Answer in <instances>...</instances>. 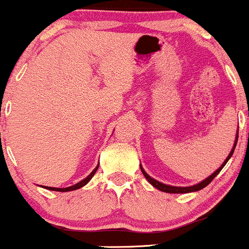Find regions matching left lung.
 I'll return each instance as SVG.
<instances>
[{
    "label": "left lung",
    "instance_id": "left-lung-1",
    "mask_svg": "<svg viewBox=\"0 0 249 249\" xmlns=\"http://www.w3.org/2000/svg\"><path fill=\"white\" fill-rule=\"evenodd\" d=\"M237 137H238V131H237V134H236V139H235V142H233L231 152L229 153V155H228L227 159L224 160V162H223V164L220 165L219 169L215 170V171L213 172L212 175L208 176L207 178H205V179L201 180V182H200V183H197V184L190 185V187H175V185L164 184V183L159 182V180H157V179H154V178H153V177H150V176L144 171V169H143V167H142V165H141V171H142L143 176H144V177H145V179H147L148 182H149L150 184L153 185V187L157 188V189H159V190H161V192H164V193H170V194H185V193L197 192V190H201V189H203V188L206 187V185L210 184V183L213 180V178H214L215 176H217L220 171H222L223 167H224L225 165H227V162L229 161L230 158L232 157V153H233V150H235L236 143H237Z\"/></svg>",
    "mask_w": 249,
    "mask_h": 249
}]
</instances>
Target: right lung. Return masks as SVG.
Listing matches in <instances>:
<instances>
[{"label": "right lung", "mask_w": 249, "mask_h": 249, "mask_svg": "<svg viewBox=\"0 0 249 249\" xmlns=\"http://www.w3.org/2000/svg\"><path fill=\"white\" fill-rule=\"evenodd\" d=\"M97 169H99V165H97V166L95 167L94 170H92L91 173H90V175L88 176V177H85L84 179H82V180H80V182L76 183V184H74V185H71V187H67V188H53V187H44V185H43V188H46V189H49V190H54V192H62V193L71 192V190H77V189H79V188L84 187V185L87 184V183H89V180L91 179L92 176H94L95 172L97 171Z\"/></svg>", "instance_id": "1"}]
</instances>
